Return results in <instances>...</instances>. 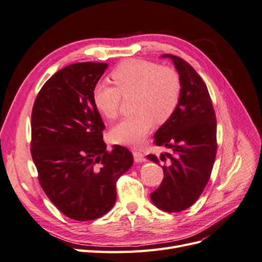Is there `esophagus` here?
Wrapping results in <instances>:
<instances>
[{
    "instance_id": "1",
    "label": "esophagus",
    "mask_w": 262,
    "mask_h": 262,
    "mask_svg": "<svg viewBox=\"0 0 262 262\" xmlns=\"http://www.w3.org/2000/svg\"><path fill=\"white\" fill-rule=\"evenodd\" d=\"M133 158H134V162H137V163H141V162H144V155H143V153H141V152H139V150H133Z\"/></svg>"
}]
</instances>
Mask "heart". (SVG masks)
Returning <instances> with one entry per match:
<instances>
[{
    "label": "heart",
    "mask_w": 262,
    "mask_h": 262,
    "mask_svg": "<svg viewBox=\"0 0 262 262\" xmlns=\"http://www.w3.org/2000/svg\"><path fill=\"white\" fill-rule=\"evenodd\" d=\"M116 85L99 84L95 87L93 101L107 119L117 118L123 98L136 96V116L118 122L110 131L115 143L131 147L145 141L154 120L164 123L173 115L181 96V78L176 69L160 63L132 59L119 64L112 73Z\"/></svg>",
    "instance_id": "obj_1"
}]
</instances>
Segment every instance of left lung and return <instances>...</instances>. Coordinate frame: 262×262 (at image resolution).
<instances>
[{
  "instance_id": "8db88e82",
  "label": "left lung",
  "mask_w": 262,
  "mask_h": 262,
  "mask_svg": "<svg viewBox=\"0 0 262 262\" xmlns=\"http://www.w3.org/2000/svg\"><path fill=\"white\" fill-rule=\"evenodd\" d=\"M172 60L181 78V96L173 115L154 136L157 146L171 154L147 158L164 163V179L150 200L165 212L184 211L199 199L210 179L215 161L216 117L208 87L196 71L177 55L163 54Z\"/></svg>"
}]
</instances>
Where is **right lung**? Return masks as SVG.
Masks as SVG:
<instances>
[{"label": "right lung", "mask_w": 262, "mask_h": 262, "mask_svg": "<svg viewBox=\"0 0 262 262\" xmlns=\"http://www.w3.org/2000/svg\"><path fill=\"white\" fill-rule=\"evenodd\" d=\"M107 63L80 62L53 74L41 87L31 113L30 152L38 180L66 216L92 221L117 199L116 184L133 164L128 148L106 149L105 124L93 101Z\"/></svg>", "instance_id": "add662e5"}]
</instances>
